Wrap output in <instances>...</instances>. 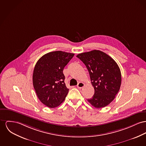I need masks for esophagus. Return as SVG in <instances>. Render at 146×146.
Here are the masks:
<instances>
[{"mask_svg":"<svg viewBox=\"0 0 146 146\" xmlns=\"http://www.w3.org/2000/svg\"><path fill=\"white\" fill-rule=\"evenodd\" d=\"M85 86V84L83 83V82H80L78 84V88H84Z\"/></svg>","mask_w":146,"mask_h":146,"instance_id":"esophagus-1","label":"esophagus"}]
</instances>
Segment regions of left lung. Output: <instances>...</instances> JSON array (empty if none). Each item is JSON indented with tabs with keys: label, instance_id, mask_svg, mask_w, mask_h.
<instances>
[{
	"label": "left lung",
	"instance_id": "left-lung-1",
	"mask_svg": "<svg viewBox=\"0 0 146 146\" xmlns=\"http://www.w3.org/2000/svg\"><path fill=\"white\" fill-rule=\"evenodd\" d=\"M88 68L94 96L88 99L94 107L100 108L109 105L115 98L121 84V73L115 61L106 53L94 50L76 56Z\"/></svg>",
	"mask_w": 146,
	"mask_h": 146
}]
</instances>
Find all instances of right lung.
Instances as JSON below:
<instances>
[{
	"mask_svg": "<svg viewBox=\"0 0 146 146\" xmlns=\"http://www.w3.org/2000/svg\"><path fill=\"white\" fill-rule=\"evenodd\" d=\"M74 54L56 51L39 58L33 71V83L40 101L49 108L59 106L69 89L64 82L63 70Z\"/></svg>",
	"mask_w": 146,
	"mask_h": 146,
	"instance_id": "obj_1",
	"label": "right lung"
}]
</instances>
